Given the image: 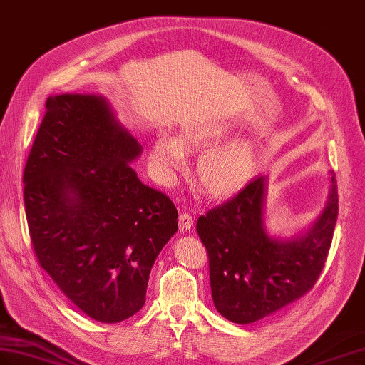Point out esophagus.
I'll return each mask as SVG.
<instances>
[{
    "instance_id": "esophagus-1",
    "label": "esophagus",
    "mask_w": 365,
    "mask_h": 365,
    "mask_svg": "<svg viewBox=\"0 0 365 365\" xmlns=\"http://www.w3.org/2000/svg\"><path fill=\"white\" fill-rule=\"evenodd\" d=\"M192 216L188 212H180L179 216V230L180 232H188L190 228L192 227Z\"/></svg>"
}]
</instances>
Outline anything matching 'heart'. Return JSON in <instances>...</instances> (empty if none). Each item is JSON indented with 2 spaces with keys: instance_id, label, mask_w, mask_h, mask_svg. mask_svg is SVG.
Here are the masks:
<instances>
[{
  "instance_id": "heart-1",
  "label": "heart",
  "mask_w": 365,
  "mask_h": 365,
  "mask_svg": "<svg viewBox=\"0 0 365 365\" xmlns=\"http://www.w3.org/2000/svg\"><path fill=\"white\" fill-rule=\"evenodd\" d=\"M232 125L225 118L203 117L185 123L175 137L158 134L149 151V165L163 180L173 179L185 165V153H202L195 174L210 199L232 197L253 179L257 170V148L247 137L230 138Z\"/></svg>"
}]
</instances>
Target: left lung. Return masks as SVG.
<instances>
[{"mask_svg": "<svg viewBox=\"0 0 365 365\" xmlns=\"http://www.w3.org/2000/svg\"><path fill=\"white\" fill-rule=\"evenodd\" d=\"M268 175H259L227 203L197 220L208 251L216 310L236 324H251L297 301L319 277L338 219V185L330 173L324 210L302 235H269L265 223Z\"/></svg>", "mask_w": 365, "mask_h": 365, "instance_id": "1", "label": "left lung"}]
</instances>
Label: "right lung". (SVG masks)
<instances>
[{
	"instance_id": "right-lung-1",
	"label": "right lung",
	"mask_w": 365,
	"mask_h": 365,
	"mask_svg": "<svg viewBox=\"0 0 365 365\" xmlns=\"http://www.w3.org/2000/svg\"><path fill=\"white\" fill-rule=\"evenodd\" d=\"M142 149L105 97L60 93L46 101L26 162L35 255L61 292L98 322H121L145 305L151 268L179 230L170 197L129 165Z\"/></svg>"
}]
</instances>
